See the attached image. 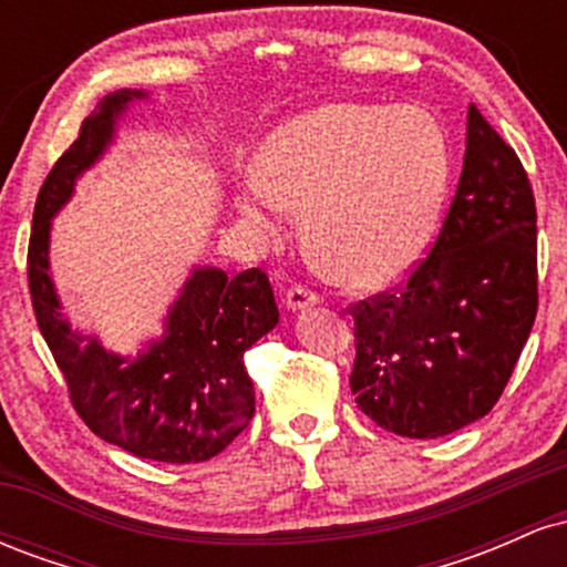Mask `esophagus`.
Instances as JSON below:
<instances>
[{"mask_svg":"<svg viewBox=\"0 0 567 567\" xmlns=\"http://www.w3.org/2000/svg\"><path fill=\"white\" fill-rule=\"evenodd\" d=\"M317 303H320V296L301 288V285L288 290V296H285V306H288L290 311H303V309H309V306H317Z\"/></svg>","mask_w":567,"mask_h":567,"instance_id":"1","label":"esophagus"}]
</instances>
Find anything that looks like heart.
Masks as SVG:
<instances>
[{"label": "heart", "mask_w": 567, "mask_h": 567, "mask_svg": "<svg viewBox=\"0 0 567 567\" xmlns=\"http://www.w3.org/2000/svg\"><path fill=\"white\" fill-rule=\"evenodd\" d=\"M451 143L424 106L324 103L290 116L247 171L239 213L277 234L303 207L311 250L333 275L375 288L408 275L437 231Z\"/></svg>", "instance_id": "1"}]
</instances>
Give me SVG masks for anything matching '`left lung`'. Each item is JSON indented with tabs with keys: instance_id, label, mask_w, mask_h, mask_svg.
I'll list each match as a JSON object with an SVG mask.
<instances>
[{
	"instance_id": "8db88e82",
	"label": "left lung",
	"mask_w": 567,
	"mask_h": 567,
	"mask_svg": "<svg viewBox=\"0 0 567 567\" xmlns=\"http://www.w3.org/2000/svg\"><path fill=\"white\" fill-rule=\"evenodd\" d=\"M538 309L536 202L477 106L437 243L400 290L357 303V408L386 432L437 440L496 405Z\"/></svg>"
}]
</instances>
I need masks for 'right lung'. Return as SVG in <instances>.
Returning a JSON list of instances; mask_svg holds the SVG:
<instances>
[{"mask_svg":"<svg viewBox=\"0 0 567 567\" xmlns=\"http://www.w3.org/2000/svg\"><path fill=\"white\" fill-rule=\"evenodd\" d=\"M146 97V90L101 97L44 178L31 226L29 290L39 330L90 432L138 458L199 464L224 451L256 413L243 357L279 322L269 277L261 269L229 277L218 266H194L162 336L125 357L71 328L50 275L53 218L74 197L76 178L112 146L127 109Z\"/></svg>","mask_w":567,"mask_h":567,"instance_id":"add662e5","label":"right lung"}]
</instances>
